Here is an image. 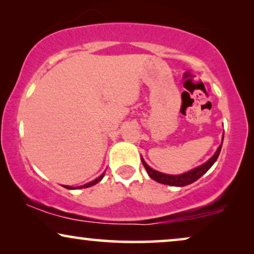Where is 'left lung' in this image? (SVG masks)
Segmentation results:
<instances>
[{
	"instance_id": "1",
	"label": "left lung",
	"mask_w": 254,
	"mask_h": 254,
	"mask_svg": "<svg viewBox=\"0 0 254 254\" xmlns=\"http://www.w3.org/2000/svg\"><path fill=\"white\" fill-rule=\"evenodd\" d=\"M224 138V137H223ZM223 143V141H222ZM221 148L222 145H219V147L217 148V151L215 152V154L209 159L207 162H204L203 165L201 166L194 168V170L187 172V173L180 174V175H168V174H164L160 173V172L152 170V168L148 166L146 162L144 161V159L141 158V162H143L145 170H146L147 174L150 175V178L153 179L154 181L159 182V184H164V185H170V186H175V187H184V186L190 185L192 182H195L196 180H198L202 175L207 173L212 165L215 164V161L217 160L219 153H221Z\"/></svg>"
}]
</instances>
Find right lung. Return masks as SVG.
Returning <instances> with one entry per match:
<instances>
[{
	"instance_id": "right-lung-1",
	"label": "right lung",
	"mask_w": 254,
	"mask_h": 254,
	"mask_svg": "<svg viewBox=\"0 0 254 254\" xmlns=\"http://www.w3.org/2000/svg\"><path fill=\"white\" fill-rule=\"evenodd\" d=\"M103 177H104V173H103L102 175H100V177L97 178V179H95V180H94V181H92V182H88V184L83 185V186H81V187H76V188H87V187H90V186H94L95 184H97V182H99V181H101V179H102ZM64 187L67 188V189H75V188L69 187V186H64Z\"/></svg>"
}]
</instances>
